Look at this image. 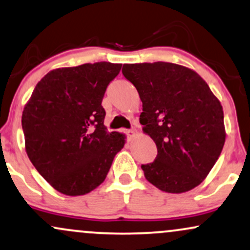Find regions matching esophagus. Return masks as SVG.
Returning a JSON list of instances; mask_svg holds the SVG:
<instances>
[{"label": "esophagus", "mask_w": 250, "mask_h": 250, "mask_svg": "<svg viewBox=\"0 0 250 250\" xmlns=\"http://www.w3.org/2000/svg\"><path fill=\"white\" fill-rule=\"evenodd\" d=\"M126 136H127V138L130 140L133 139V138L137 136V131L134 130V128H132V130H127L126 131Z\"/></svg>", "instance_id": "1"}]
</instances>
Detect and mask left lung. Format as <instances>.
Returning a JSON list of instances; mask_svg holds the SVG:
<instances>
[{"mask_svg":"<svg viewBox=\"0 0 250 250\" xmlns=\"http://www.w3.org/2000/svg\"><path fill=\"white\" fill-rule=\"evenodd\" d=\"M123 75L143 102L140 124L157 145L153 163L142 165L157 188L184 193L200 185L225 145L224 111L206 82L178 64H124Z\"/></svg>","mask_w":250,"mask_h":250,"instance_id":"1","label":"left lung"}]
</instances>
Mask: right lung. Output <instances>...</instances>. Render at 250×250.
Wrapping results in <instances>:
<instances>
[{"mask_svg":"<svg viewBox=\"0 0 250 250\" xmlns=\"http://www.w3.org/2000/svg\"><path fill=\"white\" fill-rule=\"evenodd\" d=\"M122 64L62 67L38 82L22 114L25 151L42 177L65 195H84L106 178L125 136L107 132L102 106Z\"/></svg>","mask_w":250,"mask_h":250,"instance_id":"right-lung-1","label":"right lung"}]
</instances>
